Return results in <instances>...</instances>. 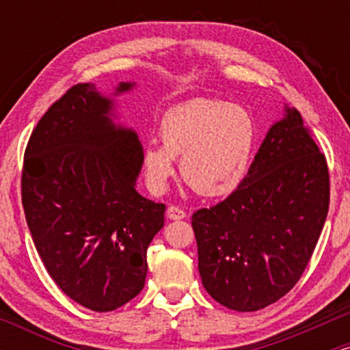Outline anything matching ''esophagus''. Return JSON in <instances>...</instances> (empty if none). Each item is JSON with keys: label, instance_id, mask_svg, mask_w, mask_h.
<instances>
[{"label": "esophagus", "instance_id": "34e87169", "mask_svg": "<svg viewBox=\"0 0 350 350\" xmlns=\"http://www.w3.org/2000/svg\"><path fill=\"white\" fill-rule=\"evenodd\" d=\"M167 217H170L171 220H180V219H184V217H186V212L183 211V208H179V207H176V206H170L167 207Z\"/></svg>", "mask_w": 350, "mask_h": 350}]
</instances>
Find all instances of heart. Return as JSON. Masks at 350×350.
<instances>
[{"label": "heart", "mask_w": 350, "mask_h": 350, "mask_svg": "<svg viewBox=\"0 0 350 350\" xmlns=\"http://www.w3.org/2000/svg\"><path fill=\"white\" fill-rule=\"evenodd\" d=\"M158 135L161 144L148 143L142 166L148 187L159 194L174 174L180 158V176L204 198L234 192L247 174L256 126L243 108L224 100L196 98L164 111Z\"/></svg>", "instance_id": "obj_1"}]
</instances>
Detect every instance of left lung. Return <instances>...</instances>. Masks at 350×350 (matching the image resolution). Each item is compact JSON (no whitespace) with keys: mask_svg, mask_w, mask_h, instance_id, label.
Here are the masks:
<instances>
[{"mask_svg":"<svg viewBox=\"0 0 350 350\" xmlns=\"http://www.w3.org/2000/svg\"><path fill=\"white\" fill-rule=\"evenodd\" d=\"M329 208V170L296 108H284L247 178L192 214L202 284L217 303L258 311L306 270Z\"/></svg>","mask_w":350,"mask_h":350,"instance_id":"obj_1","label":"left lung"}]
</instances>
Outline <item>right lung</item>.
Listing matches in <instances>:
<instances>
[{
  "mask_svg": "<svg viewBox=\"0 0 350 350\" xmlns=\"http://www.w3.org/2000/svg\"><path fill=\"white\" fill-rule=\"evenodd\" d=\"M131 87L122 82L116 94ZM111 108L94 83L70 87L36 124L21 176L26 222L47 273L98 312L143 290L148 245L166 211L136 192L143 146L133 130L115 126Z\"/></svg>",
  "mask_w": 350,
  "mask_h": 350,
  "instance_id": "obj_1",
  "label": "right lung"
}]
</instances>
